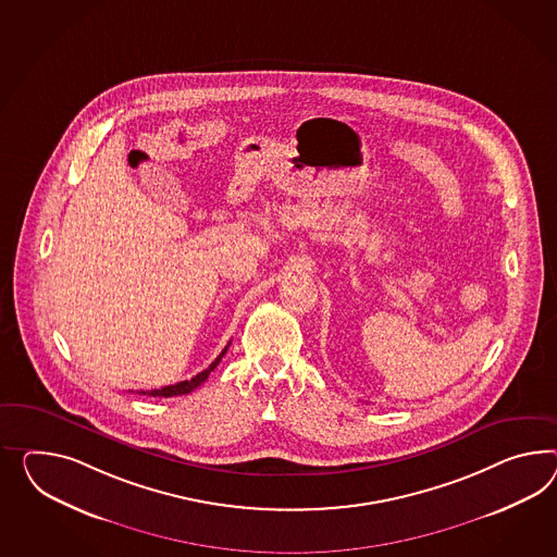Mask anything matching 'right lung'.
I'll return each mask as SVG.
<instances>
[{
	"label": "right lung",
	"mask_w": 557,
	"mask_h": 557,
	"mask_svg": "<svg viewBox=\"0 0 557 557\" xmlns=\"http://www.w3.org/2000/svg\"><path fill=\"white\" fill-rule=\"evenodd\" d=\"M230 345V343H228ZM228 345L222 349V354L215 357L214 361L210 363V368H206V370L200 371L198 375H194L191 380H186V382H180V384L165 385V387H161V389H147V392H139V396H153V398H172V396H184V394H189V392H194L196 387H200L206 380H208V375L215 370V366L222 361V357L224 354L228 351Z\"/></svg>",
	"instance_id": "add662e5"
}]
</instances>
